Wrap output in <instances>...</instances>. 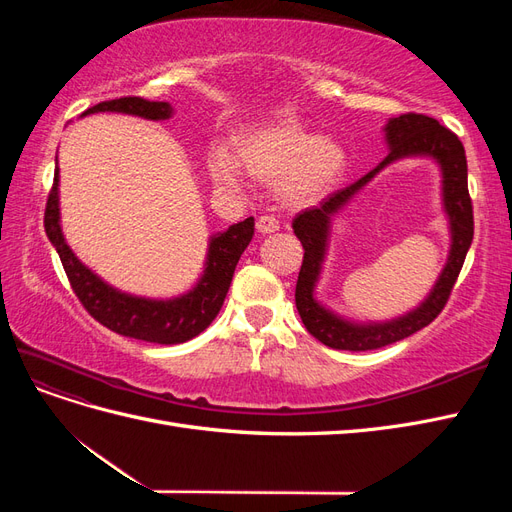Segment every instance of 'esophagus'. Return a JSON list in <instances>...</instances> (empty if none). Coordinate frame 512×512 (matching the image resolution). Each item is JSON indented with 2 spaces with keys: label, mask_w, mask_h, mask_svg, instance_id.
<instances>
[{
  "label": "esophagus",
  "mask_w": 512,
  "mask_h": 512,
  "mask_svg": "<svg viewBox=\"0 0 512 512\" xmlns=\"http://www.w3.org/2000/svg\"><path fill=\"white\" fill-rule=\"evenodd\" d=\"M256 230L262 232V235H271V232L280 230V222H277L273 215H260L256 220Z\"/></svg>",
  "instance_id": "obj_1"
}]
</instances>
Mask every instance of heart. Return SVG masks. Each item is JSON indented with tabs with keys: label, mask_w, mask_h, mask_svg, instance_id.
I'll return each instance as SVG.
<instances>
[{
	"label": "heart",
	"mask_w": 512,
	"mask_h": 512,
	"mask_svg": "<svg viewBox=\"0 0 512 512\" xmlns=\"http://www.w3.org/2000/svg\"><path fill=\"white\" fill-rule=\"evenodd\" d=\"M239 167L258 181L277 183L286 203L309 205L344 175L346 153L333 138L316 136L297 123H280L243 134L237 158L220 147L211 151L209 175L220 190L243 188Z\"/></svg>",
	"instance_id": "1"
}]
</instances>
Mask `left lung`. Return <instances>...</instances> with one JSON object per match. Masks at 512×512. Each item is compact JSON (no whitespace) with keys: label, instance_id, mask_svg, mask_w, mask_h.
<instances>
[{"label":"left lung","instance_id":"obj_1","mask_svg":"<svg viewBox=\"0 0 512 512\" xmlns=\"http://www.w3.org/2000/svg\"><path fill=\"white\" fill-rule=\"evenodd\" d=\"M384 141L386 147H389V156L374 170H369L365 177L354 181L348 188L327 196L318 207L305 209L292 220L294 235L299 237L305 250L297 290H294V301H297L305 329L318 342L335 350H376L395 344L399 339L410 337L412 333L427 327L444 309L474 237L472 200L468 194V162L459 138L448 128L440 126L433 117L408 113L386 121ZM406 157H429L441 168L443 208L447 213L449 231L452 232V250L449 251L447 265L437 284L428 297L410 313L382 323H354L339 317L315 299V286L328 251L332 218L347 206L349 200L380 169Z\"/></svg>","mask_w":512,"mask_h":512}]
</instances>
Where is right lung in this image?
Returning a JSON list of instances; mask_svg holds the SVG:
<instances>
[{
  "mask_svg": "<svg viewBox=\"0 0 512 512\" xmlns=\"http://www.w3.org/2000/svg\"><path fill=\"white\" fill-rule=\"evenodd\" d=\"M94 113H123L151 121H166L173 117L175 108L168 102L119 98L91 106L81 117ZM44 230L61 258V265L66 269L74 294L91 316L104 324L106 329H111L123 337H134L143 339V342L168 346L188 342V339L203 333L213 322V318L218 316L232 282V273H235L243 250L252 241L254 218H247L239 224L228 226L224 232L211 235L205 269L200 273L196 284L188 292L170 299H149L123 292L104 282L98 273L91 271L76 258V254L66 243L64 230H61L57 166L53 190L49 194V200H46Z\"/></svg>",
  "mask_w": 512,
  "mask_h": 512,
  "instance_id": "1",
  "label": "right lung"
}]
</instances>
